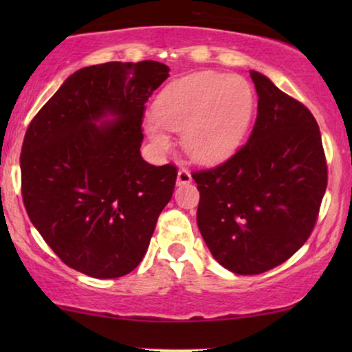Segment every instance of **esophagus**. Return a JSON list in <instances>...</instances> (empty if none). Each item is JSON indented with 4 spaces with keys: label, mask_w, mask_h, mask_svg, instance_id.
Listing matches in <instances>:
<instances>
[{
    "label": "esophagus",
    "mask_w": 352,
    "mask_h": 352,
    "mask_svg": "<svg viewBox=\"0 0 352 352\" xmlns=\"http://www.w3.org/2000/svg\"><path fill=\"white\" fill-rule=\"evenodd\" d=\"M192 181V176H190V173L186 170V168H181L179 171H177V177H176V182H177V186H186V184H189V182Z\"/></svg>",
    "instance_id": "34e87169"
}]
</instances>
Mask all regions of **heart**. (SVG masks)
Here are the masks:
<instances>
[{
	"label": "heart",
	"instance_id": "heart-1",
	"mask_svg": "<svg viewBox=\"0 0 352 352\" xmlns=\"http://www.w3.org/2000/svg\"><path fill=\"white\" fill-rule=\"evenodd\" d=\"M254 96L242 76L201 72L182 76L163 88L155 112L144 120L148 139L168 148V129L181 131L187 155L197 162H219L232 155L247 133Z\"/></svg>",
	"mask_w": 352,
	"mask_h": 352
}]
</instances>
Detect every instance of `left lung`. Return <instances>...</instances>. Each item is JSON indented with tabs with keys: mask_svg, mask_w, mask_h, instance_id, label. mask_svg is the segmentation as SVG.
Listing matches in <instances>:
<instances>
[{
	"mask_svg": "<svg viewBox=\"0 0 352 352\" xmlns=\"http://www.w3.org/2000/svg\"><path fill=\"white\" fill-rule=\"evenodd\" d=\"M258 115L248 142L228 162L192 177L197 224L221 266L266 272L295 254L314 229L327 189L319 124L267 76L250 72Z\"/></svg>",
	"mask_w": 352,
	"mask_h": 352,
	"instance_id": "left-lung-1",
	"label": "left lung"
}]
</instances>
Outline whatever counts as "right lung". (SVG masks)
<instances>
[{
  "label": "right lung",
  "mask_w": 352,
  "mask_h": 352,
  "mask_svg": "<svg viewBox=\"0 0 352 352\" xmlns=\"http://www.w3.org/2000/svg\"><path fill=\"white\" fill-rule=\"evenodd\" d=\"M155 60L76 70L43 105L21 153L22 199L45 242L94 278L131 272L171 200L177 171L141 155L144 104L170 76Z\"/></svg>",
  "instance_id": "1"
}]
</instances>
